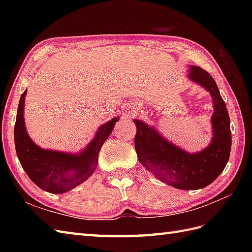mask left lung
I'll use <instances>...</instances> for the list:
<instances>
[{
  "label": "left lung",
  "instance_id": "left-lung-1",
  "mask_svg": "<svg viewBox=\"0 0 252 252\" xmlns=\"http://www.w3.org/2000/svg\"><path fill=\"white\" fill-rule=\"evenodd\" d=\"M189 78L210 93L213 101L212 141L203 151L189 154L160 134L154 126L134 119V146L140 162L157 179L179 189H199L223 172L232 146L229 116L218 85L200 67L190 66Z\"/></svg>",
  "mask_w": 252,
  "mask_h": 252
}]
</instances>
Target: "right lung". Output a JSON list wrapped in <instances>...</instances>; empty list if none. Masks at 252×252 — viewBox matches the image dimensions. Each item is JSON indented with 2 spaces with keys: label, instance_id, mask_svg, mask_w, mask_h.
<instances>
[{
  "label": "right lung",
  "instance_id": "obj_1",
  "mask_svg": "<svg viewBox=\"0 0 252 252\" xmlns=\"http://www.w3.org/2000/svg\"><path fill=\"white\" fill-rule=\"evenodd\" d=\"M27 90L21 94L14 127L16 153L27 175L41 189L63 194L87 181L97 168L98 153L119 118H114L98 127L95 137L79 154H69L35 145L27 133L24 107Z\"/></svg>",
  "mask_w": 252,
  "mask_h": 252
}]
</instances>
